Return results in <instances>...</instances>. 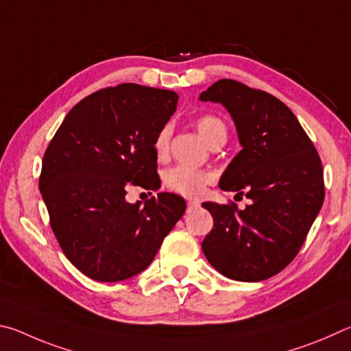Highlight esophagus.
Instances as JSON below:
<instances>
[{"instance_id":"1","label":"esophagus","mask_w":351,"mask_h":351,"mask_svg":"<svg viewBox=\"0 0 351 351\" xmlns=\"http://www.w3.org/2000/svg\"><path fill=\"white\" fill-rule=\"evenodd\" d=\"M197 208H200V202L188 200V210H197Z\"/></svg>"}]
</instances>
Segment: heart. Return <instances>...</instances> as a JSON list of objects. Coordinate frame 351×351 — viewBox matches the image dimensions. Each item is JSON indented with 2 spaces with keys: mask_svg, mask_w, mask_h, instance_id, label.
I'll use <instances>...</instances> for the list:
<instances>
[{
  "mask_svg": "<svg viewBox=\"0 0 351 351\" xmlns=\"http://www.w3.org/2000/svg\"><path fill=\"white\" fill-rule=\"evenodd\" d=\"M195 126L208 145H213L216 140L226 138V126L225 123L216 115H202L195 120ZM171 128L165 126L158 131L156 141H154V149L157 154H165L169 146ZM213 174L204 169H195L191 166L179 165L171 168L165 174V185L172 191L179 193L186 197H199L205 191L208 183L213 182Z\"/></svg>",
  "mask_w": 351,
  "mask_h": 351,
  "instance_id": "heart-1",
  "label": "heart"
}]
</instances>
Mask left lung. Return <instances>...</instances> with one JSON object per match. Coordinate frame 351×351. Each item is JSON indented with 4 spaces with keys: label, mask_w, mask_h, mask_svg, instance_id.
I'll list each match as a JSON object with an SVG mask.
<instances>
[{
    "label": "left lung",
    "mask_w": 351,
    "mask_h": 351,
    "mask_svg": "<svg viewBox=\"0 0 351 351\" xmlns=\"http://www.w3.org/2000/svg\"><path fill=\"white\" fill-rule=\"evenodd\" d=\"M199 100L228 110L242 146L220 177V189L251 200L245 210L205 202L214 226L202 250L226 278L265 280L296 257L321 211V158L290 108L268 92L223 78Z\"/></svg>",
    "instance_id": "obj_1"
}]
</instances>
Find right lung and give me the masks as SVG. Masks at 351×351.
Instances as JSON below:
<instances>
[{
  "instance_id": "1",
  "label": "right lung",
  "mask_w": 351,
  "mask_h": 351,
  "mask_svg": "<svg viewBox=\"0 0 351 351\" xmlns=\"http://www.w3.org/2000/svg\"><path fill=\"white\" fill-rule=\"evenodd\" d=\"M174 90L134 83L97 90L75 104L43 157L40 191L61 250L98 282L132 278L151 265L186 204L158 193L126 202L129 183L156 189L154 141L176 112Z\"/></svg>"
}]
</instances>
